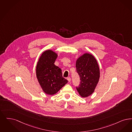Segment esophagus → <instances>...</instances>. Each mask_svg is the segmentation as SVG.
Listing matches in <instances>:
<instances>
[{"instance_id": "34e87169", "label": "esophagus", "mask_w": 132, "mask_h": 132, "mask_svg": "<svg viewBox=\"0 0 132 132\" xmlns=\"http://www.w3.org/2000/svg\"><path fill=\"white\" fill-rule=\"evenodd\" d=\"M67 79H68V81H69V82H70L71 81V78H70V77H68V78H67Z\"/></svg>"}]
</instances>
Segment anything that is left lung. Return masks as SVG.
Returning <instances> with one entry per match:
<instances>
[{
	"label": "left lung",
	"instance_id": "obj_1",
	"mask_svg": "<svg viewBox=\"0 0 132 132\" xmlns=\"http://www.w3.org/2000/svg\"><path fill=\"white\" fill-rule=\"evenodd\" d=\"M80 84L76 88L82 97H87L94 92L100 78V69L97 60L90 54L79 57L76 63Z\"/></svg>",
	"mask_w": 132,
	"mask_h": 132
}]
</instances>
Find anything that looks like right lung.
Returning a JSON list of instances; mask_svg holds the SVG:
<instances>
[{"label":"right lung","mask_w":132,"mask_h":132,"mask_svg":"<svg viewBox=\"0 0 132 132\" xmlns=\"http://www.w3.org/2000/svg\"><path fill=\"white\" fill-rule=\"evenodd\" d=\"M57 54L52 50L43 53L37 63L36 77L43 91L50 95L57 93L68 81L63 78L62 70L54 64Z\"/></svg>","instance_id":"add662e5"}]
</instances>
